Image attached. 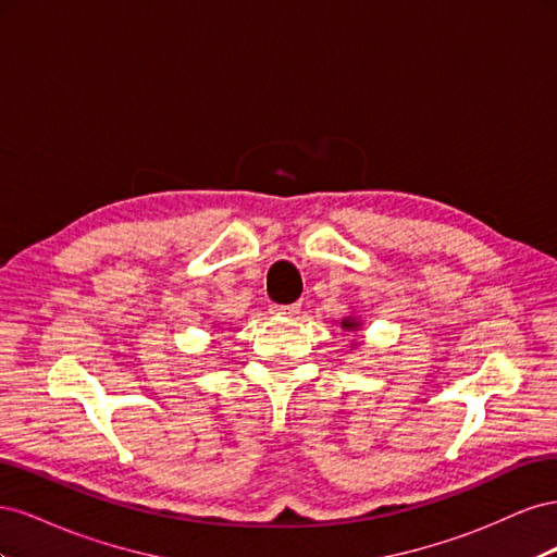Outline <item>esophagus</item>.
<instances>
[{
  "mask_svg": "<svg viewBox=\"0 0 557 557\" xmlns=\"http://www.w3.org/2000/svg\"><path fill=\"white\" fill-rule=\"evenodd\" d=\"M299 309H301V305L299 301H295V305H272V311L274 315H281V318H293V315H297L299 313Z\"/></svg>",
  "mask_w": 557,
  "mask_h": 557,
  "instance_id": "34e87169",
  "label": "esophagus"
}]
</instances>
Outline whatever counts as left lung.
I'll list each match as a JSON object with an SVG mask.
<instances>
[{"instance_id": "left-lung-1", "label": "left lung", "mask_w": 557, "mask_h": 557, "mask_svg": "<svg viewBox=\"0 0 557 557\" xmlns=\"http://www.w3.org/2000/svg\"><path fill=\"white\" fill-rule=\"evenodd\" d=\"M360 325H362V323H360V320H358L356 315H346V318L342 320V327H344V330H348V332H352V330H360Z\"/></svg>"}]
</instances>
